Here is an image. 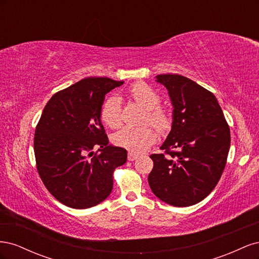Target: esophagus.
Wrapping results in <instances>:
<instances>
[{"label": "esophagus", "instance_id": "esophagus-1", "mask_svg": "<svg viewBox=\"0 0 259 259\" xmlns=\"http://www.w3.org/2000/svg\"><path fill=\"white\" fill-rule=\"evenodd\" d=\"M137 158H138V155H137V154L133 153V152H128V154H127V159H128V161H134V160H136Z\"/></svg>", "mask_w": 259, "mask_h": 259}]
</instances>
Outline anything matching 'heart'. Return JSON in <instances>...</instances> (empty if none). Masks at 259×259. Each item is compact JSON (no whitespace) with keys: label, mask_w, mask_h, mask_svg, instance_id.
<instances>
[{"label":"heart","mask_w":259,"mask_h":259,"mask_svg":"<svg viewBox=\"0 0 259 259\" xmlns=\"http://www.w3.org/2000/svg\"><path fill=\"white\" fill-rule=\"evenodd\" d=\"M131 96L137 104L146 109L144 122H149L153 126L164 132L169 128L170 119L164 109L158 107L160 96L151 86L144 82H138L130 90ZM101 120L109 127L116 128L122 123V107L121 99L117 96L109 97L101 107ZM155 142V134L151 127H132L125 126L113 136V143L133 153L146 152Z\"/></svg>","instance_id":"1"}]
</instances>
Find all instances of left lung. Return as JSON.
I'll return each instance as SVG.
<instances>
[{"mask_svg": "<svg viewBox=\"0 0 259 259\" xmlns=\"http://www.w3.org/2000/svg\"><path fill=\"white\" fill-rule=\"evenodd\" d=\"M173 106L165 153L151 154L152 192L169 205L197 204L219 182L230 148V130L213 93L179 74H159ZM174 148V151H170Z\"/></svg>", "mask_w": 259, "mask_h": 259, "instance_id": "1", "label": "left lung"}]
</instances>
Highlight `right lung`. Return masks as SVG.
<instances>
[{"label": "right lung", "instance_id": "obj_1", "mask_svg": "<svg viewBox=\"0 0 259 259\" xmlns=\"http://www.w3.org/2000/svg\"><path fill=\"white\" fill-rule=\"evenodd\" d=\"M123 81L86 77L53 95L34 135L36 168L62 204L89 208L112 191L113 170L126 162L124 148L109 145L101 123L106 94ZM99 147V155L93 148Z\"/></svg>", "mask_w": 259, "mask_h": 259}]
</instances>
